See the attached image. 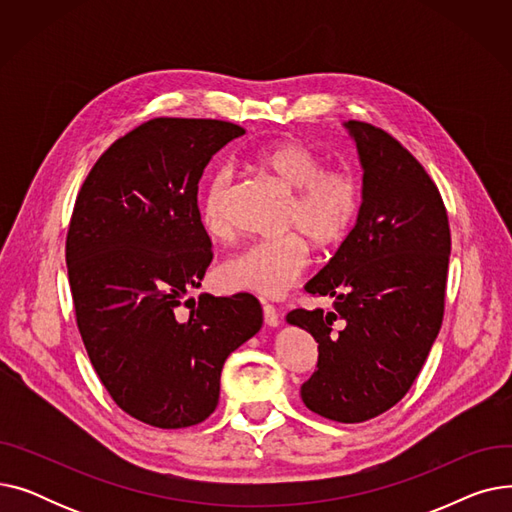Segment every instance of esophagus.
I'll use <instances>...</instances> for the list:
<instances>
[{"label":"esophagus","mask_w":512,"mask_h":512,"mask_svg":"<svg viewBox=\"0 0 512 512\" xmlns=\"http://www.w3.org/2000/svg\"><path fill=\"white\" fill-rule=\"evenodd\" d=\"M263 319H265V324L270 326V328H278L280 326V313L270 303H263Z\"/></svg>","instance_id":"obj_1"}]
</instances>
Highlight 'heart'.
I'll use <instances>...</instances> for the list:
<instances>
[{"instance_id": "1", "label": "heart", "mask_w": 512, "mask_h": 512, "mask_svg": "<svg viewBox=\"0 0 512 512\" xmlns=\"http://www.w3.org/2000/svg\"><path fill=\"white\" fill-rule=\"evenodd\" d=\"M253 164L292 191L280 238H267L230 255L215 280L232 292L282 297L311 263V247L332 251L351 236L363 205L361 184L348 170H326L321 157L299 141H278L251 153ZM230 178L215 174L201 195L199 218L211 238L232 232L228 218Z\"/></svg>"}]
</instances>
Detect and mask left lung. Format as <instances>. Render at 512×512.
<instances>
[{"mask_svg": "<svg viewBox=\"0 0 512 512\" xmlns=\"http://www.w3.org/2000/svg\"><path fill=\"white\" fill-rule=\"evenodd\" d=\"M363 168L359 220L305 286L336 311L294 309L290 326L317 342V371L301 386L313 413L361 423L409 392L444 315L450 228L438 186L388 132L348 120Z\"/></svg>", "mask_w": 512, "mask_h": 512, "instance_id": "obj_1", "label": "left lung"}]
</instances>
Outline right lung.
<instances>
[{
    "label": "right lung",
    "mask_w": 512,
    "mask_h": 512,
    "mask_svg": "<svg viewBox=\"0 0 512 512\" xmlns=\"http://www.w3.org/2000/svg\"><path fill=\"white\" fill-rule=\"evenodd\" d=\"M242 134L222 120H149L97 159L76 197L66 265L80 336L116 405L153 427L205 421L228 355L263 324L247 292L184 301L213 257L199 180Z\"/></svg>",
    "instance_id": "add662e5"
}]
</instances>
